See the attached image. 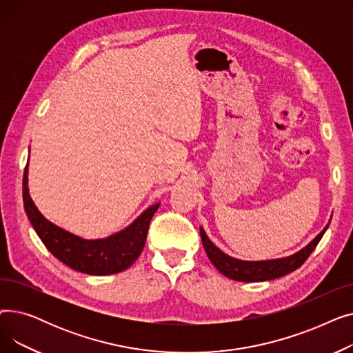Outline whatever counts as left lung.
Instances as JSON below:
<instances>
[{
    "label": "left lung",
    "mask_w": 353,
    "mask_h": 353,
    "mask_svg": "<svg viewBox=\"0 0 353 353\" xmlns=\"http://www.w3.org/2000/svg\"><path fill=\"white\" fill-rule=\"evenodd\" d=\"M327 228H329V223L307 246H305L299 252H296L294 254H290L288 257H281V259H272V261H256V262L240 261V259L232 257L225 252H221L208 237L203 228H200V236H201V243L205 246V250L210 259V262L221 274H225L226 277H229V279H233L237 282H265V281L277 279V277H282L301 268L305 263L306 259L310 256V253L314 250V248L318 246Z\"/></svg>",
    "instance_id": "left-lung-1"
}]
</instances>
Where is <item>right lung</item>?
<instances>
[{"label":"right lung","instance_id":"add662e5","mask_svg":"<svg viewBox=\"0 0 353 353\" xmlns=\"http://www.w3.org/2000/svg\"><path fill=\"white\" fill-rule=\"evenodd\" d=\"M23 200L30 223L46 248L68 268L92 276L119 273L136 262L145 245L150 220L160 206L156 203L145 209L132 225L114 234L87 240L55 226L37 209L28 192V164L23 177Z\"/></svg>","mask_w":353,"mask_h":353}]
</instances>
